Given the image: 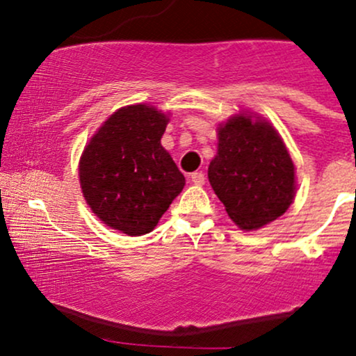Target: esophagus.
Listing matches in <instances>:
<instances>
[{"label":"esophagus","instance_id":"1","mask_svg":"<svg viewBox=\"0 0 356 356\" xmlns=\"http://www.w3.org/2000/svg\"><path fill=\"white\" fill-rule=\"evenodd\" d=\"M191 181L194 186H204V182H206V175L202 172H194L191 174Z\"/></svg>","mask_w":356,"mask_h":356}]
</instances>
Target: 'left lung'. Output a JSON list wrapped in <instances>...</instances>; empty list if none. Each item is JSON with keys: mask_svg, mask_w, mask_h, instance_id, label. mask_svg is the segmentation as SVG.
<instances>
[{"mask_svg": "<svg viewBox=\"0 0 356 356\" xmlns=\"http://www.w3.org/2000/svg\"><path fill=\"white\" fill-rule=\"evenodd\" d=\"M209 182L229 218L254 231L283 216L296 192L295 164L277 130L264 118L239 113L218 127Z\"/></svg>", "mask_w": 356, "mask_h": 356, "instance_id": "8db88e82", "label": "left lung"}]
</instances>
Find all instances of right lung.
<instances>
[{
  "label": "right lung",
  "mask_w": 356,
  "mask_h": 356,
  "mask_svg": "<svg viewBox=\"0 0 356 356\" xmlns=\"http://www.w3.org/2000/svg\"><path fill=\"white\" fill-rule=\"evenodd\" d=\"M169 118L145 104L112 113L81 154L79 175L93 214L127 236L147 234L186 179L162 147Z\"/></svg>",
  "instance_id": "add662e5"
}]
</instances>
